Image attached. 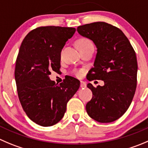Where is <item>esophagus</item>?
<instances>
[{
  "mask_svg": "<svg viewBox=\"0 0 148 148\" xmlns=\"http://www.w3.org/2000/svg\"><path fill=\"white\" fill-rule=\"evenodd\" d=\"M81 88H86V84L84 81H81Z\"/></svg>",
  "mask_w": 148,
  "mask_h": 148,
  "instance_id": "esophagus-1",
  "label": "esophagus"
}]
</instances>
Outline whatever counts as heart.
<instances>
[{"instance_id":"heart-1","label":"heart","mask_w":148,"mask_h":148,"mask_svg":"<svg viewBox=\"0 0 148 148\" xmlns=\"http://www.w3.org/2000/svg\"><path fill=\"white\" fill-rule=\"evenodd\" d=\"M77 44H78L80 51L85 50V49H89V48H94V45H93L91 40L87 38H80L77 42ZM82 73L83 71L81 70H74V74L78 77L81 76Z\"/></svg>"}]
</instances>
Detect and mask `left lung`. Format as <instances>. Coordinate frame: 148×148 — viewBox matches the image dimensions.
<instances>
[{
	"label": "left lung",
	"mask_w": 148,
	"mask_h": 148,
	"mask_svg": "<svg viewBox=\"0 0 148 148\" xmlns=\"http://www.w3.org/2000/svg\"><path fill=\"white\" fill-rule=\"evenodd\" d=\"M77 31L97 49L88 79L105 83L96 88L87 84L93 96L86 105V112L99 123H110L126 112L134 96L138 68L136 54L124 33L106 22L86 24L78 27Z\"/></svg>",
	"instance_id": "8db88e82"
}]
</instances>
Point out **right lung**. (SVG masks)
<instances>
[{
  "label": "right lung",
  "instance_id": "obj_1",
  "mask_svg": "<svg viewBox=\"0 0 148 148\" xmlns=\"http://www.w3.org/2000/svg\"><path fill=\"white\" fill-rule=\"evenodd\" d=\"M75 32L73 27H40L21 44L14 72L18 97L28 118L40 126L58 123L80 87V81L71 76L60 84L49 76L51 70L60 71L62 49Z\"/></svg>",
  "mask_w": 148,
  "mask_h": 148
}]
</instances>
